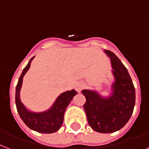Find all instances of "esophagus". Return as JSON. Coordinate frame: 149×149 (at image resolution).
<instances>
[{
	"instance_id": "1",
	"label": "esophagus",
	"mask_w": 149,
	"mask_h": 149,
	"mask_svg": "<svg viewBox=\"0 0 149 149\" xmlns=\"http://www.w3.org/2000/svg\"><path fill=\"white\" fill-rule=\"evenodd\" d=\"M83 87H84V84H83V83H78L76 84V86H75V89H76L77 92H80Z\"/></svg>"
}]
</instances>
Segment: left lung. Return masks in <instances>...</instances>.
<instances>
[{
    "label": "left lung",
    "instance_id": "8db88e82",
    "mask_svg": "<svg viewBox=\"0 0 149 149\" xmlns=\"http://www.w3.org/2000/svg\"><path fill=\"white\" fill-rule=\"evenodd\" d=\"M104 52L111 59L115 82L112 93L102 97L96 91H82L86 102L83 109L88 123L92 129L100 133H112L121 129L128 123L133 112L135 103V90L125 66L112 52Z\"/></svg>",
    "mask_w": 149,
    "mask_h": 149
}]
</instances>
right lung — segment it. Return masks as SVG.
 Instances as JSON below:
<instances>
[{
	"label": "right lung",
	"instance_id": "right-lung-1",
	"mask_svg": "<svg viewBox=\"0 0 149 149\" xmlns=\"http://www.w3.org/2000/svg\"><path fill=\"white\" fill-rule=\"evenodd\" d=\"M33 57L30 60L18 79L17 85L16 86V106L20 117L30 129L40 133H53L59 130L62 125L64 112L66 111V107L71 102L73 96L77 95V92L72 89L70 91H66L60 94L53 104L51 108L45 112H33L29 111L20 101V91L24 76L30 68L31 63Z\"/></svg>",
	"mask_w": 149,
	"mask_h": 149
}]
</instances>
